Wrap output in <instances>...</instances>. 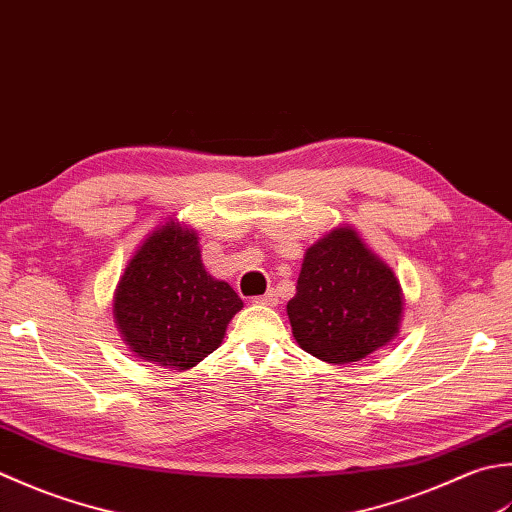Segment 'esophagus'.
<instances>
[{"label":"esophagus","instance_id":"esophagus-1","mask_svg":"<svg viewBox=\"0 0 512 512\" xmlns=\"http://www.w3.org/2000/svg\"><path fill=\"white\" fill-rule=\"evenodd\" d=\"M252 302H254V305H263V307H276L278 305V296H276V291H267L265 296L252 298Z\"/></svg>","mask_w":512,"mask_h":512}]
</instances>
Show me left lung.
Instances as JSON below:
<instances>
[{
	"instance_id": "8db88e82",
	"label": "left lung",
	"mask_w": 512,
	"mask_h": 512,
	"mask_svg": "<svg viewBox=\"0 0 512 512\" xmlns=\"http://www.w3.org/2000/svg\"><path fill=\"white\" fill-rule=\"evenodd\" d=\"M400 280L353 227H336L302 260L287 316L300 349L329 364H351L398 336Z\"/></svg>"
}]
</instances>
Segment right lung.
Returning a JSON list of instances; mask_svg holds the SVG:
<instances>
[{
  "instance_id": "add662e5",
  "label": "right lung",
  "mask_w": 512,
  "mask_h": 512,
  "mask_svg": "<svg viewBox=\"0 0 512 512\" xmlns=\"http://www.w3.org/2000/svg\"><path fill=\"white\" fill-rule=\"evenodd\" d=\"M243 300L205 271L194 229L170 221L125 265L112 314L121 338L145 362L187 371L221 347Z\"/></svg>"
}]
</instances>
